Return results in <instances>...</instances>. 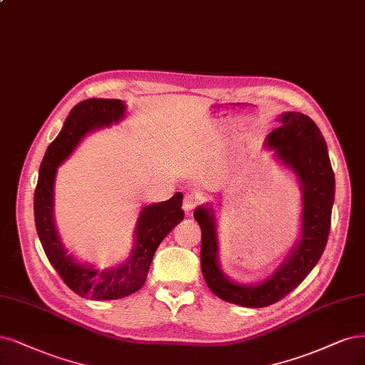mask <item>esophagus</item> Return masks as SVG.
<instances>
[{"mask_svg": "<svg viewBox=\"0 0 365 365\" xmlns=\"http://www.w3.org/2000/svg\"><path fill=\"white\" fill-rule=\"evenodd\" d=\"M197 204H199L197 196H195V195H185L184 200H182V210H184L185 215L190 216Z\"/></svg>", "mask_w": 365, "mask_h": 365, "instance_id": "34e87169", "label": "esophagus"}]
</instances>
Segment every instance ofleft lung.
<instances>
[{
	"instance_id": "8db88e82",
	"label": "left lung",
	"mask_w": 365,
	"mask_h": 365,
	"mask_svg": "<svg viewBox=\"0 0 365 365\" xmlns=\"http://www.w3.org/2000/svg\"><path fill=\"white\" fill-rule=\"evenodd\" d=\"M279 127L266 139V148L296 175L302 193L300 234L290 252L266 279L240 284L223 273L219 262L217 220L212 204L196 208L200 226V269L210 290L222 300L246 308H264L285 297L316 267L328 242L335 196V178L328 146L319 127L302 113L287 111Z\"/></svg>"
}]
</instances>
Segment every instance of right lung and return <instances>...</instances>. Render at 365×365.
<instances>
[{
  "mask_svg": "<svg viewBox=\"0 0 365 365\" xmlns=\"http://www.w3.org/2000/svg\"><path fill=\"white\" fill-rule=\"evenodd\" d=\"M120 99L92 98L75 106L57 139L48 146L34 192V222L45 254L72 292L93 300H115L140 290L160 243L184 219L182 193L140 210L134 228V246L119 266L96 269L80 262L63 245L54 222V182L57 169L87 134L111 127L125 118Z\"/></svg>",
  "mask_w": 365,
  "mask_h": 365,
  "instance_id": "1",
  "label": "right lung"
}]
</instances>
